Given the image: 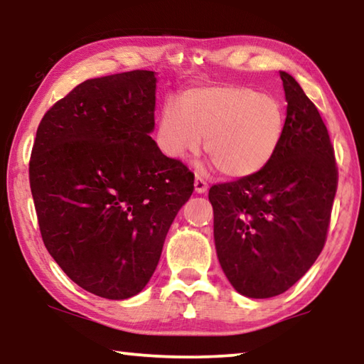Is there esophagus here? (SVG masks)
<instances>
[{
    "label": "esophagus",
    "instance_id": "obj_1",
    "mask_svg": "<svg viewBox=\"0 0 364 364\" xmlns=\"http://www.w3.org/2000/svg\"><path fill=\"white\" fill-rule=\"evenodd\" d=\"M194 189H196V193H197V194H204V193H207L208 184L205 183L204 178L199 176V175H196V180H194Z\"/></svg>",
    "mask_w": 364,
    "mask_h": 364
}]
</instances>
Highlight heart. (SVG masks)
I'll return each mask as SVG.
<instances>
[{
    "instance_id": "obj_1",
    "label": "heart",
    "mask_w": 364,
    "mask_h": 364,
    "mask_svg": "<svg viewBox=\"0 0 364 364\" xmlns=\"http://www.w3.org/2000/svg\"><path fill=\"white\" fill-rule=\"evenodd\" d=\"M286 115L274 96L245 85L189 88L160 110L156 143L165 157L183 162L205 152L230 178H247L267 167L278 151Z\"/></svg>"
}]
</instances>
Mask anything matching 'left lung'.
Instances as JSON below:
<instances>
[{
	"label": "left lung",
	"mask_w": 364,
	"mask_h": 364,
	"mask_svg": "<svg viewBox=\"0 0 364 364\" xmlns=\"http://www.w3.org/2000/svg\"><path fill=\"white\" fill-rule=\"evenodd\" d=\"M286 127L267 167L215 184L213 239L221 269L249 299L286 292L321 254L337 189L334 147L318 109L287 72H279Z\"/></svg>",
	"instance_id": "obj_1"
}]
</instances>
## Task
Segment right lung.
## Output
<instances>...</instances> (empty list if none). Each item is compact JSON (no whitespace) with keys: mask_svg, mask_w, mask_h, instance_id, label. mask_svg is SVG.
Segmentation results:
<instances>
[{"mask_svg":"<svg viewBox=\"0 0 364 364\" xmlns=\"http://www.w3.org/2000/svg\"><path fill=\"white\" fill-rule=\"evenodd\" d=\"M157 75L86 80L43 117L30 188L49 255L95 295L130 299L152 278L194 175L159 151Z\"/></svg>","mask_w":364,"mask_h":364,"instance_id":"1","label":"right lung"}]
</instances>
